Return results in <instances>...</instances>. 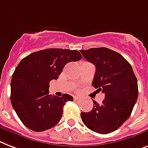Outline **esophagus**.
<instances>
[{
  "label": "esophagus",
  "mask_w": 148,
  "mask_h": 148,
  "mask_svg": "<svg viewBox=\"0 0 148 148\" xmlns=\"http://www.w3.org/2000/svg\"><path fill=\"white\" fill-rule=\"evenodd\" d=\"M74 100H75V101H77V100H79V99H80V97H74Z\"/></svg>",
  "instance_id": "obj_1"
}]
</instances>
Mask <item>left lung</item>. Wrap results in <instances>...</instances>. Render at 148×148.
<instances>
[{
	"label": "left lung",
	"mask_w": 148,
	"mask_h": 148,
	"mask_svg": "<svg viewBox=\"0 0 148 148\" xmlns=\"http://www.w3.org/2000/svg\"><path fill=\"white\" fill-rule=\"evenodd\" d=\"M80 52L96 66L92 86L105 93L101 104L93 100V109L80 113L81 119L95 132L109 134L131 116L138 96V80L128 61L112 49L92 48Z\"/></svg>",
	"instance_id": "1"
}]
</instances>
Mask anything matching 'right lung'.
<instances>
[{"instance_id":"add662e5","label":"right lung","mask_w":148,"mask_h":148,"mask_svg":"<svg viewBox=\"0 0 148 148\" xmlns=\"http://www.w3.org/2000/svg\"><path fill=\"white\" fill-rule=\"evenodd\" d=\"M82 58L77 50L48 49L36 51L19 63L10 83V101L21 122L34 132L55 126L63 114L66 102L73 97L49 94V83L58 79L66 64Z\"/></svg>"}]
</instances>
